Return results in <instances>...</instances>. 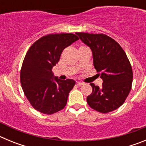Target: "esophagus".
Segmentation results:
<instances>
[{"instance_id": "esophagus-1", "label": "esophagus", "mask_w": 146, "mask_h": 146, "mask_svg": "<svg viewBox=\"0 0 146 146\" xmlns=\"http://www.w3.org/2000/svg\"><path fill=\"white\" fill-rule=\"evenodd\" d=\"M76 84H77V86H82V85H83V83H82V82H77V83H76Z\"/></svg>"}]
</instances>
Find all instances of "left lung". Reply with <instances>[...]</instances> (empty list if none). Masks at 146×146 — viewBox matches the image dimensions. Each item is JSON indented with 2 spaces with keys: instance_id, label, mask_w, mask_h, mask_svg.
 <instances>
[{
  "instance_id": "8db88e82",
  "label": "left lung",
  "mask_w": 146,
  "mask_h": 146,
  "mask_svg": "<svg viewBox=\"0 0 146 146\" xmlns=\"http://www.w3.org/2000/svg\"><path fill=\"white\" fill-rule=\"evenodd\" d=\"M92 51L94 68L103 80L99 88L91 83L93 91L87 97L88 105L107 113L118 109L128 96L132 84V69L124 50L104 34L76 33Z\"/></svg>"
}]
</instances>
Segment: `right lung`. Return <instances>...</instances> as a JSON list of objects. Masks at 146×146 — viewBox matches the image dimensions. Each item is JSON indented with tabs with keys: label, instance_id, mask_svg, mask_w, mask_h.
Returning a JSON list of instances; mask_svg holds the SVG:
<instances>
[{
	"label": "right lung",
	"instance_id": "obj_1",
	"mask_svg": "<svg viewBox=\"0 0 146 146\" xmlns=\"http://www.w3.org/2000/svg\"><path fill=\"white\" fill-rule=\"evenodd\" d=\"M78 39L73 33L47 35L34 42L25 55L20 72L22 88L32 107L40 113L53 114L66 106L75 81L58 79L52 69L63 50Z\"/></svg>",
	"mask_w": 146,
	"mask_h": 146
}]
</instances>
